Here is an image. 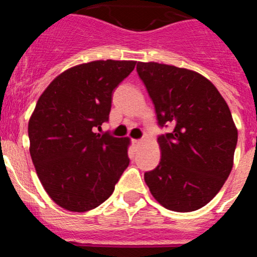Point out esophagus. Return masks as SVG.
I'll return each mask as SVG.
<instances>
[{"mask_svg":"<svg viewBox=\"0 0 257 257\" xmlns=\"http://www.w3.org/2000/svg\"><path fill=\"white\" fill-rule=\"evenodd\" d=\"M132 145L135 147H140L142 145V140H132Z\"/></svg>","mask_w":257,"mask_h":257,"instance_id":"34e87169","label":"esophagus"}]
</instances>
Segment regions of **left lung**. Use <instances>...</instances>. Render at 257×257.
I'll use <instances>...</instances> for the list:
<instances>
[{
  "mask_svg": "<svg viewBox=\"0 0 257 257\" xmlns=\"http://www.w3.org/2000/svg\"><path fill=\"white\" fill-rule=\"evenodd\" d=\"M155 104L161 135L160 165L145 173L151 194L166 209L194 211L208 204L231 172L237 128L218 89L197 71L160 63H137Z\"/></svg>",
  "mask_w": 257,
  "mask_h": 257,
  "instance_id": "obj_1",
  "label": "left lung"
}]
</instances>
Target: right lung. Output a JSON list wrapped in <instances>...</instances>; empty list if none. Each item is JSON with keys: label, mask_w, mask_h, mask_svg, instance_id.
<instances>
[{"label": "right lung", "mask_w": 257, "mask_h": 257, "mask_svg": "<svg viewBox=\"0 0 257 257\" xmlns=\"http://www.w3.org/2000/svg\"><path fill=\"white\" fill-rule=\"evenodd\" d=\"M135 60H95L63 71L47 86L28 122L37 176L54 203L91 210L112 194L127 168L130 139L95 134L109 120L112 91Z\"/></svg>", "instance_id": "1"}]
</instances>
